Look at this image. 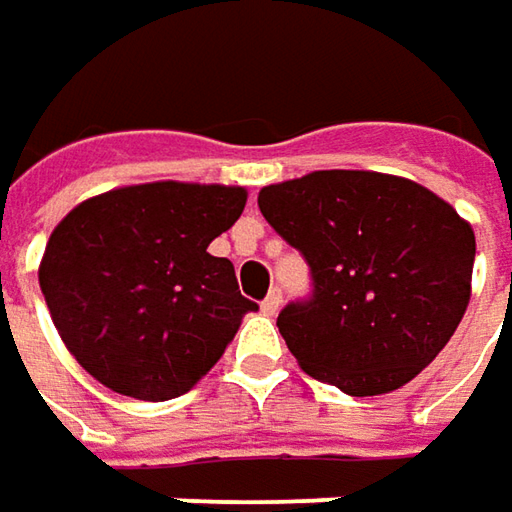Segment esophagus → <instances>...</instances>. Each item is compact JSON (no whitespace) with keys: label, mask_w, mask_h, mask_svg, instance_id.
I'll return each mask as SVG.
<instances>
[{"label":"esophagus","mask_w":512,"mask_h":512,"mask_svg":"<svg viewBox=\"0 0 512 512\" xmlns=\"http://www.w3.org/2000/svg\"><path fill=\"white\" fill-rule=\"evenodd\" d=\"M279 307H282V290H279V287H273V290L267 293L265 302H262V313H265V316H276V313H279Z\"/></svg>","instance_id":"34e87169"}]
</instances>
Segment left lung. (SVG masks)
Listing matches in <instances>:
<instances>
[{
	"mask_svg": "<svg viewBox=\"0 0 512 512\" xmlns=\"http://www.w3.org/2000/svg\"><path fill=\"white\" fill-rule=\"evenodd\" d=\"M259 210L310 267V296L276 319L307 376L347 396L390 393L456 333L476 236L427 187L370 170H316L262 187Z\"/></svg>",
	"mask_w": 512,
	"mask_h": 512,
	"instance_id": "obj_1",
	"label": "left lung"
}]
</instances>
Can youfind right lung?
I'll use <instances>...</instances> for the list:
<instances>
[{"mask_svg":"<svg viewBox=\"0 0 512 512\" xmlns=\"http://www.w3.org/2000/svg\"><path fill=\"white\" fill-rule=\"evenodd\" d=\"M245 202V187L150 182L93 196L56 225L39 287L65 347L96 382L168 402L222 359L259 305L207 245Z\"/></svg>","mask_w":512,"mask_h":512,"instance_id":"add662e5","label":"right lung"}]
</instances>
